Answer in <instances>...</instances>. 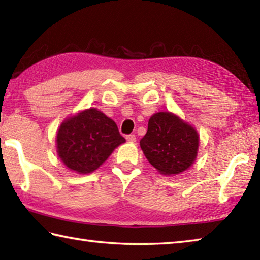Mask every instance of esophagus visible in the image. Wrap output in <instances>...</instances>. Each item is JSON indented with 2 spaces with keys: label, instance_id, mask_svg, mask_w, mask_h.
Masks as SVG:
<instances>
[{
  "label": "esophagus",
  "instance_id": "obj_1",
  "mask_svg": "<svg viewBox=\"0 0 260 260\" xmlns=\"http://www.w3.org/2000/svg\"><path fill=\"white\" fill-rule=\"evenodd\" d=\"M126 140L128 141V142H131V143H133V142H135V141H136V136H135V135H133V134L127 135V136H126Z\"/></svg>",
  "mask_w": 260,
  "mask_h": 260
}]
</instances>
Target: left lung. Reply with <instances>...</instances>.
Here are the masks:
<instances>
[{
  "instance_id": "obj_1",
  "label": "left lung",
  "mask_w": 260,
  "mask_h": 260,
  "mask_svg": "<svg viewBox=\"0 0 260 260\" xmlns=\"http://www.w3.org/2000/svg\"><path fill=\"white\" fill-rule=\"evenodd\" d=\"M140 145L146 159L161 174L177 175L195 161L198 134L171 113H157L150 118Z\"/></svg>"
}]
</instances>
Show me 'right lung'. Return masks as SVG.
Instances as JSON below:
<instances>
[{
    "instance_id": "obj_1",
    "label": "right lung",
    "mask_w": 260,
    "mask_h": 260,
    "mask_svg": "<svg viewBox=\"0 0 260 260\" xmlns=\"http://www.w3.org/2000/svg\"><path fill=\"white\" fill-rule=\"evenodd\" d=\"M56 142L57 153L66 167L79 174H89L98 169L125 139L113 119L91 108L63 121Z\"/></svg>"
}]
</instances>
